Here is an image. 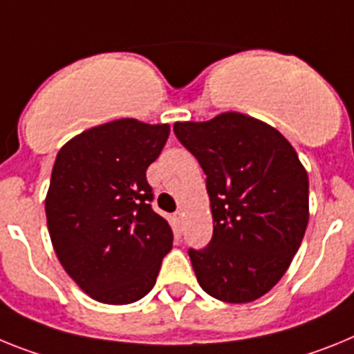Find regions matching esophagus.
<instances>
[{
  "label": "esophagus",
  "mask_w": 354,
  "mask_h": 354,
  "mask_svg": "<svg viewBox=\"0 0 354 354\" xmlns=\"http://www.w3.org/2000/svg\"><path fill=\"white\" fill-rule=\"evenodd\" d=\"M173 219H174V223H176L178 226H180V228H181V224H183V210H176V212H174Z\"/></svg>",
  "instance_id": "esophagus-1"
}]
</instances>
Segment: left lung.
I'll return each mask as SVG.
<instances>
[{"mask_svg":"<svg viewBox=\"0 0 354 354\" xmlns=\"http://www.w3.org/2000/svg\"><path fill=\"white\" fill-rule=\"evenodd\" d=\"M174 135L207 174L214 235L189 250L196 278L224 303H250L278 283L308 224V174L283 135L226 112L176 122Z\"/></svg>","mask_w":354,"mask_h":354,"instance_id":"obj_1","label":"left lung"}]
</instances>
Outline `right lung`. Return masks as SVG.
Wrapping results in <instances>:
<instances>
[{"instance_id": "right-lung-1", "label": "right lung", "mask_w": 354, "mask_h": 354, "mask_svg": "<svg viewBox=\"0 0 354 354\" xmlns=\"http://www.w3.org/2000/svg\"><path fill=\"white\" fill-rule=\"evenodd\" d=\"M167 137V124L119 119L71 139L55 160L49 236L67 274L100 303L146 296L173 248V230L153 210L146 180Z\"/></svg>"}]
</instances>
